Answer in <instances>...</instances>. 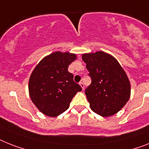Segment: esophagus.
Segmentation results:
<instances>
[{
    "instance_id": "34e87169",
    "label": "esophagus",
    "mask_w": 149,
    "mask_h": 149,
    "mask_svg": "<svg viewBox=\"0 0 149 149\" xmlns=\"http://www.w3.org/2000/svg\"><path fill=\"white\" fill-rule=\"evenodd\" d=\"M79 85H80V86L82 87V89H83V90L84 89V87H85V86H84V83H83V82H79Z\"/></svg>"
}]
</instances>
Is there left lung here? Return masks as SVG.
<instances>
[{
	"label": "left lung",
	"mask_w": 149,
	"mask_h": 149,
	"mask_svg": "<svg viewBox=\"0 0 149 149\" xmlns=\"http://www.w3.org/2000/svg\"><path fill=\"white\" fill-rule=\"evenodd\" d=\"M82 57L92 80L85 90L90 108L103 117L116 114L130 97V83L125 71L105 52L85 54Z\"/></svg>",
	"instance_id": "obj_1"
}]
</instances>
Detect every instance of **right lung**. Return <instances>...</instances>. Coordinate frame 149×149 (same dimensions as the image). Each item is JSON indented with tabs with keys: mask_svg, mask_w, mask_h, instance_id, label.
Masks as SVG:
<instances>
[{
	"mask_svg": "<svg viewBox=\"0 0 149 149\" xmlns=\"http://www.w3.org/2000/svg\"><path fill=\"white\" fill-rule=\"evenodd\" d=\"M76 58L75 54L55 52L43 58L33 71L29 80L30 96L46 116L62 114L76 93L82 90L68 71L69 65Z\"/></svg>",
	"mask_w": 149,
	"mask_h": 149,
	"instance_id": "obj_1",
	"label": "right lung"
}]
</instances>
